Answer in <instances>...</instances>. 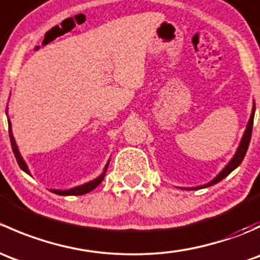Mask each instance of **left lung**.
Wrapping results in <instances>:
<instances>
[{
  "mask_svg": "<svg viewBox=\"0 0 260 260\" xmlns=\"http://www.w3.org/2000/svg\"><path fill=\"white\" fill-rule=\"evenodd\" d=\"M254 113H255V104H254V106H253V111H251L250 118H249V122H248V124H246V129H245V132H244L242 141H240V145H239V147H238V149H237V152H235L234 157H233V158L230 159L229 164H228L226 166H225L224 169H222V171L220 172V174L217 175V176L215 177L214 180L210 181V182H209V183H206V185L198 186V187H190V188H186V190H199V188H204V187H208V186L215 185V183L220 182V181H221L222 179H225V177H226L228 175L230 174V172L234 171V170L237 169V167L239 166L240 164H242V161L244 159V156H245L246 151H248L249 142H250V138H251V131H253Z\"/></svg>",
  "mask_w": 260,
  "mask_h": 260,
  "instance_id": "8db88e82",
  "label": "left lung"
}]
</instances>
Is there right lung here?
Returning <instances> with one entry per match:
<instances>
[{
  "label": "right lung",
  "mask_w": 260,
  "mask_h": 260,
  "mask_svg": "<svg viewBox=\"0 0 260 260\" xmlns=\"http://www.w3.org/2000/svg\"><path fill=\"white\" fill-rule=\"evenodd\" d=\"M9 133H10V140H11V146H12V151H14L15 153V157H16V161L18 164V166H20V169L22 170V171H25L26 174L30 175V171H28L27 169V165L25 164V161H23V158L21 157L20 154V151H18L17 148V145L16 142H15V138L14 136H12V129H11V122L9 120ZM108 165H109V161L108 164L106 165V167H104V171L103 174L101 175L99 177H96L95 180L93 181H89V182L84 183V185H80V186H77V187H73V188H69V190H51V192L56 193V195H61V196H72V195H84V193H88L90 192L91 190H94V188L96 187V186L99 185V183L102 182L104 179V176H106V171L107 169H108Z\"/></svg>",
  "instance_id": "obj_1"
}]
</instances>
